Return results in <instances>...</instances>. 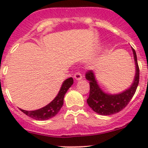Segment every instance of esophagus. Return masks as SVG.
<instances>
[{
    "label": "esophagus",
    "mask_w": 148,
    "mask_h": 148,
    "mask_svg": "<svg viewBox=\"0 0 148 148\" xmlns=\"http://www.w3.org/2000/svg\"><path fill=\"white\" fill-rule=\"evenodd\" d=\"M74 77L77 80H80L81 79H82V75L81 73L79 72V71H77V72H76L75 74H74Z\"/></svg>",
    "instance_id": "1"
}]
</instances>
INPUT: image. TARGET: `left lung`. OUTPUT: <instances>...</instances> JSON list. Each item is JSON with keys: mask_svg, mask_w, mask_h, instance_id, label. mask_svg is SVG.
Wrapping results in <instances>:
<instances>
[{"mask_svg": "<svg viewBox=\"0 0 148 148\" xmlns=\"http://www.w3.org/2000/svg\"><path fill=\"white\" fill-rule=\"evenodd\" d=\"M134 54L136 71L133 83L130 88L118 95H107L99 88L95 77L93 71H86L85 77L89 82V96L88 97L87 104L95 111L102 115H111L119 112L123 110L132 99L138 88L140 79V69H139L136 52L132 49Z\"/></svg>", "mask_w": 148, "mask_h": 148, "instance_id": "left-lung-1", "label": "left lung"}]
</instances>
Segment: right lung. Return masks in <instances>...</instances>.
Masks as SVG:
<instances>
[{"mask_svg":"<svg viewBox=\"0 0 148 148\" xmlns=\"http://www.w3.org/2000/svg\"><path fill=\"white\" fill-rule=\"evenodd\" d=\"M74 80L71 77L66 79L62 85L59 92L52 102L43 108L34 111H26L20 109L25 114L36 120H46L54 117L59 112L64 104V97L67 90L73 84Z\"/></svg>","mask_w":148,"mask_h":148,"instance_id":"right-lung-1","label":"right lung"}]
</instances>
